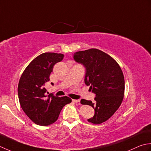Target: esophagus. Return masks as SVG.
Returning <instances> with one entry per match:
<instances>
[{"mask_svg":"<svg viewBox=\"0 0 151 151\" xmlns=\"http://www.w3.org/2000/svg\"><path fill=\"white\" fill-rule=\"evenodd\" d=\"M72 101H73L74 103H79V101H80L79 100H75V99H73Z\"/></svg>","mask_w":151,"mask_h":151,"instance_id":"1","label":"esophagus"}]
</instances>
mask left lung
Instances as JSON below:
<instances>
[{"instance_id": "left-lung-1", "label": "left lung", "mask_w": 151, "mask_h": 151, "mask_svg": "<svg viewBox=\"0 0 151 151\" xmlns=\"http://www.w3.org/2000/svg\"><path fill=\"white\" fill-rule=\"evenodd\" d=\"M73 59L85 66V83L96 94L94 102L81 100L83 105L94 109V115L87 121L101 124L114 114L122 101L124 78L122 70L111 57L97 49L76 52Z\"/></svg>"}]
</instances>
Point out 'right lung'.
I'll list each match as a JSON object with an SVG mask.
<instances>
[{
  "label": "right lung",
  "instance_id": "add662e5",
  "mask_svg": "<svg viewBox=\"0 0 151 151\" xmlns=\"http://www.w3.org/2000/svg\"><path fill=\"white\" fill-rule=\"evenodd\" d=\"M64 55L44 53L36 57L24 70L18 84V97L21 108L36 124L48 126L58 119L63 107L71 103L68 96L47 94L46 82L55 64L63 59ZM53 85V83H52Z\"/></svg>",
  "mask_w": 151,
  "mask_h": 151
}]
</instances>
